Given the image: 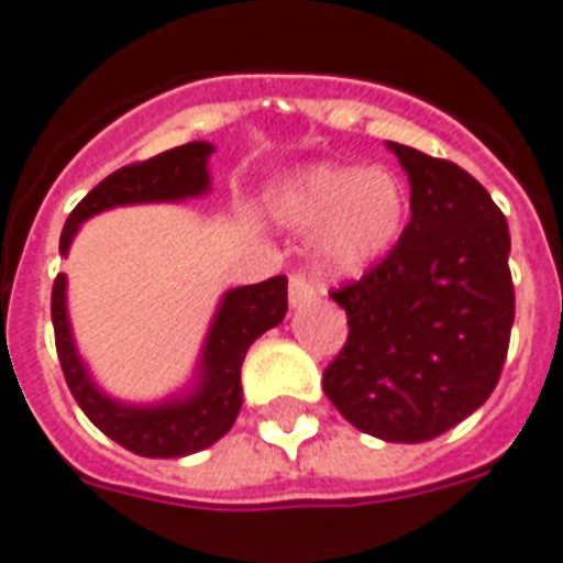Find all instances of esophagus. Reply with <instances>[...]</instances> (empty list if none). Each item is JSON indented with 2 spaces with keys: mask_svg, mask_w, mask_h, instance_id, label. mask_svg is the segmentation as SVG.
Masks as SVG:
<instances>
[{
  "mask_svg": "<svg viewBox=\"0 0 563 563\" xmlns=\"http://www.w3.org/2000/svg\"><path fill=\"white\" fill-rule=\"evenodd\" d=\"M287 296H290V308H302V305L317 299V290H313V285H310L302 273H294V276H290V285H287Z\"/></svg>",
  "mask_w": 563,
  "mask_h": 563,
  "instance_id": "1",
  "label": "esophagus"
}]
</instances>
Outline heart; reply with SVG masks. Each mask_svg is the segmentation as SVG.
<instances>
[{"mask_svg":"<svg viewBox=\"0 0 563 563\" xmlns=\"http://www.w3.org/2000/svg\"><path fill=\"white\" fill-rule=\"evenodd\" d=\"M282 220L317 232L313 253L331 276H360L384 258L407 223V191L386 170L313 165L282 200Z\"/></svg>","mask_w":563,"mask_h":563,"instance_id":"1","label":"heart"}]
</instances>
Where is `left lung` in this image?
Wrapping results in <instances>:
<instances>
[{
	"label": "left lung",
	"mask_w": 563,
	"mask_h": 563,
	"mask_svg": "<svg viewBox=\"0 0 563 563\" xmlns=\"http://www.w3.org/2000/svg\"><path fill=\"white\" fill-rule=\"evenodd\" d=\"M409 177L398 244L331 290L349 340L322 389L349 424L384 442H430L488 401L515 322L509 223L467 170L389 142Z\"/></svg>",
	"instance_id": "1"
}]
</instances>
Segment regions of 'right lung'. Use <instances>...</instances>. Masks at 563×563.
Wrapping results in <instances>:
<instances>
[{"label": "right lung", "mask_w": 563, "mask_h": 563, "mask_svg": "<svg viewBox=\"0 0 563 563\" xmlns=\"http://www.w3.org/2000/svg\"><path fill=\"white\" fill-rule=\"evenodd\" d=\"M214 147L209 142H188L170 147L147 162L124 165L107 179H101L75 209H71L60 235V253H69V244L80 223L112 206L130 203H168L186 200L209 191V156ZM287 313V278L273 276L258 285L235 287L223 296L218 313L211 319L203 357L197 368L195 386L179 398L133 407L103 395L89 377L71 340L69 313H66V276L54 278L52 287V322L57 357L63 377L69 384L78 407L87 418L110 435L112 442L130 453L147 460H177L214 444L232 430L238 409L244 404L241 393V363L246 349L264 331L276 328Z\"/></svg>", "instance_id": "right-lung-1"}]
</instances>
